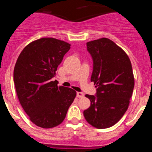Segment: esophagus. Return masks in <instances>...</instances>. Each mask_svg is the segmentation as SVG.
Listing matches in <instances>:
<instances>
[{"label": "esophagus", "mask_w": 152, "mask_h": 152, "mask_svg": "<svg viewBox=\"0 0 152 152\" xmlns=\"http://www.w3.org/2000/svg\"><path fill=\"white\" fill-rule=\"evenodd\" d=\"M84 94H83V93L77 92V96L78 98H82V97H84Z\"/></svg>", "instance_id": "obj_1"}]
</instances>
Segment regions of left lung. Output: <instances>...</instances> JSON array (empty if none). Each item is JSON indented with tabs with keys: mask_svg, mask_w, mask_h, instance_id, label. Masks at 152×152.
<instances>
[{
	"mask_svg": "<svg viewBox=\"0 0 152 152\" xmlns=\"http://www.w3.org/2000/svg\"><path fill=\"white\" fill-rule=\"evenodd\" d=\"M94 61L91 80L96 94H86L91 106L84 111L90 125L96 129L111 127L120 120L129 107L135 79L129 58L123 49L107 38L87 42Z\"/></svg>",
	"mask_w": 152,
	"mask_h": 152,
	"instance_id": "8db88e82",
	"label": "left lung"
}]
</instances>
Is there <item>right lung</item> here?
<instances>
[{"mask_svg":"<svg viewBox=\"0 0 152 152\" xmlns=\"http://www.w3.org/2000/svg\"><path fill=\"white\" fill-rule=\"evenodd\" d=\"M70 46L55 38L36 39L23 49L16 62L13 81L19 101L31 122L41 128L61 124L77 94L52 80Z\"/></svg>","mask_w":152,"mask_h":152,"instance_id":"right-lung-1","label":"right lung"}]
</instances>
